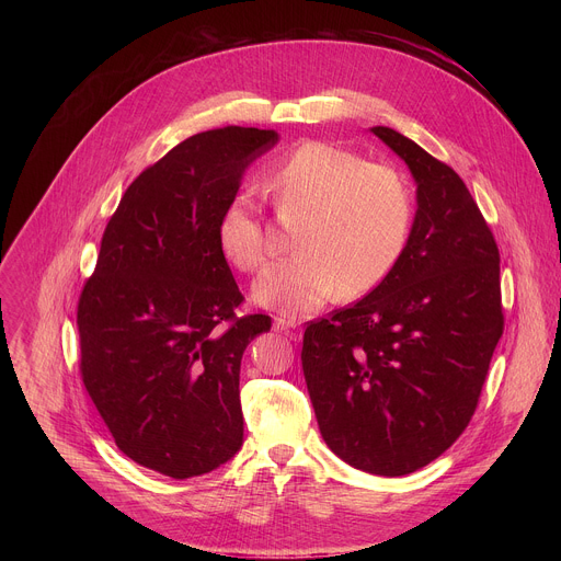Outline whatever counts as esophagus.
Here are the masks:
<instances>
[{"mask_svg": "<svg viewBox=\"0 0 561 561\" xmlns=\"http://www.w3.org/2000/svg\"><path fill=\"white\" fill-rule=\"evenodd\" d=\"M275 331H279V333H284L286 337H290V340H299L301 337V322L299 319H293V317H275Z\"/></svg>", "mask_w": 561, "mask_h": 561, "instance_id": "34e87169", "label": "esophagus"}]
</instances>
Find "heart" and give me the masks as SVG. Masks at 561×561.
<instances>
[{
	"mask_svg": "<svg viewBox=\"0 0 561 561\" xmlns=\"http://www.w3.org/2000/svg\"><path fill=\"white\" fill-rule=\"evenodd\" d=\"M279 219L295 221L297 253L273 264L253 288L257 304L301 314L337 288L344 297L375 288L409 242L413 195L388 164L366 162L331 141H306L288 152L268 180ZM224 257L239 271H260L268 230L251 193L234 195L217 224Z\"/></svg>",
	"mask_w": 561,
	"mask_h": 561,
	"instance_id": "1",
	"label": "heart"
}]
</instances>
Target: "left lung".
Wrapping results in <instances>:
<instances>
[{
  "mask_svg": "<svg viewBox=\"0 0 561 561\" xmlns=\"http://www.w3.org/2000/svg\"><path fill=\"white\" fill-rule=\"evenodd\" d=\"M409 164L417 213L394 268L304 331L301 366L329 448L399 477L468 426L504 333L500 249L461 178L413 139L370 128Z\"/></svg>",
  "mask_w": 561,
  "mask_h": 561,
  "instance_id": "1",
  "label": "left lung"
}]
</instances>
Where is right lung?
<instances>
[{
    "instance_id": "add662e5",
    "label": "right lung",
    "mask_w": 561,
    "mask_h": 561,
    "mask_svg": "<svg viewBox=\"0 0 561 561\" xmlns=\"http://www.w3.org/2000/svg\"><path fill=\"white\" fill-rule=\"evenodd\" d=\"M275 130L197 133L141 171L77 304L79 373L117 448L188 479L244 442L239 366L268 314H244L217 224Z\"/></svg>"
}]
</instances>
